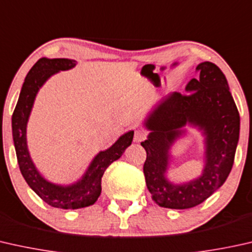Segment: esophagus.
I'll return each instance as SVG.
<instances>
[{"mask_svg": "<svg viewBox=\"0 0 252 252\" xmlns=\"http://www.w3.org/2000/svg\"><path fill=\"white\" fill-rule=\"evenodd\" d=\"M145 136H147V134H145V132L144 130H142V129H135V132H134V142H141V141H143L144 138H145Z\"/></svg>", "mask_w": 252, "mask_h": 252, "instance_id": "obj_1", "label": "esophagus"}]
</instances>
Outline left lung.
<instances>
[{
    "instance_id": "obj_1",
    "label": "left lung",
    "mask_w": 252,
    "mask_h": 252,
    "mask_svg": "<svg viewBox=\"0 0 252 252\" xmlns=\"http://www.w3.org/2000/svg\"><path fill=\"white\" fill-rule=\"evenodd\" d=\"M199 77L153 107L143 125L150 133L141 145L147 151L145 183L157 205L189 209L202 203L225 183L234 162L240 135V116L225 75L216 64L196 65ZM194 126L204 136V169L194 180L174 184L166 177L171 147Z\"/></svg>"
}]
</instances>
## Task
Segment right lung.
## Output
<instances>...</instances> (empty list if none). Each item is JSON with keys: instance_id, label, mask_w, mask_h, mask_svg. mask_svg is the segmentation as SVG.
<instances>
[{"instance_id": "add662e5", "label": "right lung", "mask_w": 252, "mask_h": 252, "mask_svg": "<svg viewBox=\"0 0 252 252\" xmlns=\"http://www.w3.org/2000/svg\"><path fill=\"white\" fill-rule=\"evenodd\" d=\"M77 64L71 59L41 58L25 78L12 115V136L21 174L32 191L47 205L60 209H79L92 206L101 194V178L105 169L118 160L132 144L134 130L123 134L110 148L94 157L83 176L69 185L47 181L36 168L27 145V124L38 91L51 76L69 70Z\"/></svg>"}]
</instances>
